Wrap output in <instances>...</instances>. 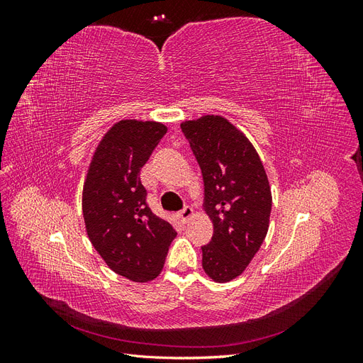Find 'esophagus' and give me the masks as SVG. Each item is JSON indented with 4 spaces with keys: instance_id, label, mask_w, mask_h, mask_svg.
I'll use <instances>...</instances> for the list:
<instances>
[{
    "instance_id": "1",
    "label": "esophagus",
    "mask_w": 363,
    "mask_h": 363,
    "mask_svg": "<svg viewBox=\"0 0 363 363\" xmlns=\"http://www.w3.org/2000/svg\"><path fill=\"white\" fill-rule=\"evenodd\" d=\"M192 215H194V211H192V207H189V206H186L183 211L179 213V219L180 221L183 223V224H186L189 221V219L192 218Z\"/></svg>"
}]
</instances>
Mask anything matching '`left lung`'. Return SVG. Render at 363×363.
I'll return each instance as SVG.
<instances>
[{"instance_id": "1", "label": "left lung", "mask_w": 363, "mask_h": 363, "mask_svg": "<svg viewBox=\"0 0 363 363\" xmlns=\"http://www.w3.org/2000/svg\"><path fill=\"white\" fill-rule=\"evenodd\" d=\"M204 182V211L213 236L203 269L213 281L236 279L256 256L269 227L272 196L265 168L242 131L223 116L182 123Z\"/></svg>"}]
</instances>
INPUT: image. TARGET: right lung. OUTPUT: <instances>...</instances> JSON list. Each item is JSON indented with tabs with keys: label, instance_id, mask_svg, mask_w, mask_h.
<instances>
[{
	"label": "right lung",
	"instance_id": "obj_1",
	"mask_svg": "<svg viewBox=\"0 0 363 363\" xmlns=\"http://www.w3.org/2000/svg\"><path fill=\"white\" fill-rule=\"evenodd\" d=\"M167 133L155 121L123 119L96 147L83 186V218L107 267L131 281L156 279L175 238L172 225L151 212L140 169Z\"/></svg>",
	"mask_w": 363,
	"mask_h": 363
}]
</instances>
